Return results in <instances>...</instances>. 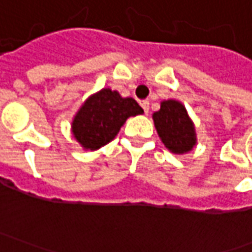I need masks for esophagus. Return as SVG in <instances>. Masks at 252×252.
<instances>
[{"mask_svg": "<svg viewBox=\"0 0 252 252\" xmlns=\"http://www.w3.org/2000/svg\"><path fill=\"white\" fill-rule=\"evenodd\" d=\"M141 108L144 109V112H146V113H149V109H150V102L141 101Z\"/></svg>", "mask_w": 252, "mask_h": 252, "instance_id": "obj_1", "label": "esophagus"}]
</instances>
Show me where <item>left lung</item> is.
I'll return each mask as SVG.
<instances>
[{
  "label": "left lung",
  "instance_id": "left-lung-1",
  "mask_svg": "<svg viewBox=\"0 0 252 252\" xmlns=\"http://www.w3.org/2000/svg\"><path fill=\"white\" fill-rule=\"evenodd\" d=\"M153 119L158 136L168 150L182 154L193 149L196 143L195 127L181 102L174 99L161 102V109L153 115Z\"/></svg>",
  "mask_w": 252,
  "mask_h": 252
}]
</instances>
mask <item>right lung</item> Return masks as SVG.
Wrapping results in <instances>:
<instances>
[{
  "label": "right lung",
  "mask_w": 252,
  "mask_h": 252,
  "mask_svg": "<svg viewBox=\"0 0 252 252\" xmlns=\"http://www.w3.org/2000/svg\"><path fill=\"white\" fill-rule=\"evenodd\" d=\"M143 113L133 98L105 88L88 98L73 122V134L87 150H98L115 139L129 116Z\"/></svg>",
  "instance_id": "obj_1"
}]
</instances>
